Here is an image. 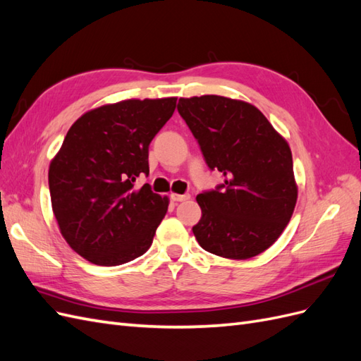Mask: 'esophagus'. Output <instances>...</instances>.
Instances as JSON below:
<instances>
[{
  "mask_svg": "<svg viewBox=\"0 0 361 361\" xmlns=\"http://www.w3.org/2000/svg\"><path fill=\"white\" fill-rule=\"evenodd\" d=\"M190 199V194H171L173 202H185Z\"/></svg>",
  "mask_w": 361,
  "mask_h": 361,
  "instance_id": "34e87169",
  "label": "esophagus"
}]
</instances>
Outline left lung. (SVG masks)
<instances>
[{"mask_svg":"<svg viewBox=\"0 0 361 361\" xmlns=\"http://www.w3.org/2000/svg\"><path fill=\"white\" fill-rule=\"evenodd\" d=\"M188 125L211 170L224 182L197 195L200 221L192 233L200 247L228 259H250L277 241L289 223L297 185L292 154L256 106L228 97H180Z\"/></svg>","mask_w":361,"mask_h":361,"instance_id":"obj_1","label":"left lung"}]
</instances>
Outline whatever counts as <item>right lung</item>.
Listing matches in <instances>:
<instances>
[{"label":"right lung","mask_w":361,"mask_h":361,"mask_svg":"<svg viewBox=\"0 0 361 361\" xmlns=\"http://www.w3.org/2000/svg\"><path fill=\"white\" fill-rule=\"evenodd\" d=\"M176 108V97L129 99L81 116L49 166L52 211L68 244L102 267L145 255L169 200L145 183L149 145Z\"/></svg>","instance_id":"1"}]
</instances>
